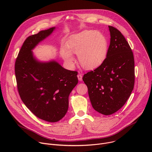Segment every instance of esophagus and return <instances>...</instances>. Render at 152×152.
I'll list each match as a JSON object with an SVG mask.
<instances>
[{"instance_id":"obj_1","label":"esophagus","mask_w":152,"mask_h":152,"mask_svg":"<svg viewBox=\"0 0 152 152\" xmlns=\"http://www.w3.org/2000/svg\"><path fill=\"white\" fill-rule=\"evenodd\" d=\"M77 77H78L79 80H80V81L82 80V75L80 73H79V74L77 75Z\"/></svg>"}]
</instances>
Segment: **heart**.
I'll return each mask as SVG.
<instances>
[{"instance_id": "obj_1", "label": "heart", "mask_w": 152, "mask_h": 152, "mask_svg": "<svg viewBox=\"0 0 152 152\" xmlns=\"http://www.w3.org/2000/svg\"><path fill=\"white\" fill-rule=\"evenodd\" d=\"M107 40L100 32L86 30L74 35L62 48L61 55L70 67L74 66L73 53L77 55L80 64L85 69H95L103 62L107 53Z\"/></svg>"}]
</instances>
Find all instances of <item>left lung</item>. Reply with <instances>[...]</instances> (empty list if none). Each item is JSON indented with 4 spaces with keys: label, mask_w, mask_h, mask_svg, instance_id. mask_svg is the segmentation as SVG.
Segmentation results:
<instances>
[{
    "label": "left lung",
    "mask_w": 152,
    "mask_h": 152,
    "mask_svg": "<svg viewBox=\"0 0 152 152\" xmlns=\"http://www.w3.org/2000/svg\"><path fill=\"white\" fill-rule=\"evenodd\" d=\"M108 27L111 41L106 59L99 67L82 77L93 107L105 115L115 113L125 104L135 83L132 49L120 31Z\"/></svg>",
    "instance_id": "8db88e82"
}]
</instances>
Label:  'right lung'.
Here are the masks:
<instances>
[{"mask_svg":"<svg viewBox=\"0 0 152 152\" xmlns=\"http://www.w3.org/2000/svg\"><path fill=\"white\" fill-rule=\"evenodd\" d=\"M55 27L28 37L15 62V74L20 97L38 118L56 122L66 114L69 96L78 83L77 72L63 68L55 61L39 62L32 50L49 36Z\"/></svg>","mask_w":152,"mask_h":152,"instance_id":"obj_1","label":"right lung"}]
</instances>
